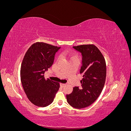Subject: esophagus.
Returning <instances> with one entry per match:
<instances>
[{
	"label": "esophagus",
	"instance_id": "obj_1",
	"mask_svg": "<svg viewBox=\"0 0 131 131\" xmlns=\"http://www.w3.org/2000/svg\"><path fill=\"white\" fill-rule=\"evenodd\" d=\"M60 85H61V87H62V88H64V87L66 85V84H62V83H61Z\"/></svg>",
	"mask_w": 131,
	"mask_h": 131
}]
</instances>
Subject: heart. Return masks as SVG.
<instances>
[{"label":"heart","mask_w":131,"mask_h":131,"mask_svg":"<svg viewBox=\"0 0 131 131\" xmlns=\"http://www.w3.org/2000/svg\"><path fill=\"white\" fill-rule=\"evenodd\" d=\"M63 56H66L68 57L70 60H72L73 59H75V58H78V56L74 53H72V52H67V53H63L62 54Z\"/></svg>","instance_id":"obj_1"}]
</instances>
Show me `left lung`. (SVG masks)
<instances>
[{
    "label": "left lung",
    "instance_id": "left-lung-1",
    "mask_svg": "<svg viewBox=\"0 0 131 131\" xmlns=\"http://www.w3.org/2000/svg\"><path fill=\"white\" fill-rule=\"evenodd\" d=\"M73 48L82 54L80 73L83 74V78L81 88H74L72 93L67 94V101L74 108L81 109L92 104L101 93L105 82L106 63L100 50L93 44Z\"/></svg>",
    "mask_w": 131,
    "mask_h": 131
}]
</instances>
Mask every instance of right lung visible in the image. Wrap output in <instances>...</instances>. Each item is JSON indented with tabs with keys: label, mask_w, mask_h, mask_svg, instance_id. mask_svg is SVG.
<instances>
[{
	"label": "right lung",
	"mask_w": 131,
	"mask_h": 131,
	"mask_svg": "<svg viewBox=\"0 0 131 131\" xmlns=\"http://www.w3.org/2000/svg\"><path fill=\"white\" fill-rule=\"evenodd\" d=\"M60 47L37 42L26 52L21 67L23 88L28 100L35 105L45 107L53 102L59 83L44 78V73L52 66L55 54Z\"/></svg>",
	"instance_id": "add662e5"
}]
</instances>
